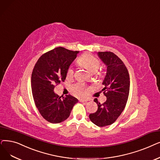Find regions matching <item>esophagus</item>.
Masks as SVG:
<instances>
[{
  "label": "esophagus",
  "mask_w": 160,
  "mask_h": 160,
  "mask_svg": "<svg viewBox=\"0 0 160 160\" xmlns=\"http://www.w3.org/2000/svg\"><path fill=\"white\" fill-rule=\"evenodd\" d=\"M89 100L88 99H80L79 100V101L80 102H87V101H88Z\"/></svg>",
  "instance_id": "34e87169"
}]
</instances>
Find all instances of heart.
Segmentation results:
<instances>
[{"mask_svg": "<svg viewBox=\"0 0 160 160\" xmlns=\"http://www.w3.org/2000/svg\"><path fill=\"white\" fill-rule=\"evenodd\" d=\"M78 63L84 67L86 69L91 73L95 74L99 67L100 63L99 60L97 59L93 55L86 53L80 57L78 60ZM73 69L72 67H70L67 71V76L68 78H71L73 75ZM73 92L78 95H84L86 94V90L84 86L82 84H78L72 87Z\"/></svg>", "mask_w": 160, "mask_h": 160, "instance_id": "heart-1", "label": "heart"}]
</instances>
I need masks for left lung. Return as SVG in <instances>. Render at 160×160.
I'll return each instance as SVG.
<instances>
[{
    "mask_svg": "<svg viewBox=\"0 0 160 160\" xmlns=\"http://www.w3.org/2000/svg\"><path fill=\"white\" fill-rule=\"evenodd\" d=\"M97 55L107 67L106 75L102 83L105 85L102 90L106 92L105 95L107 101L101 104L97 99H95L98 109L96 112L90 114L89 117L96 126L105 127L113 123L126 107L129 93L130 78L126 65L114 53L98 52Z\"/></svg>",
    "mask_w": 160,
    "mask_h": 160,
    "instance_id": "8db88e82",
    "label": "left lung"
}]
</instances>
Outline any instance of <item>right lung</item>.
Returning a JSON list of instances; mask_svg holds the SVG:
<instances>
[{"label": "right lung", "mask_w": 160, "mask_h": 160, "mask_svg": "<svg viewBox=\"0 0 160 160\" xmlns=\"http://www.w3.org/2000/svg\"><path fill=\"white\" fill-rule=\"evenodd\" d=\"M79 52L58 47L43 54L37 61L31 76L33 99L39 112L52 123L67 120L78 100L68 95L59 97L54 88L64 82L68 69Z\"/></svg>", "instance_id": "add662e5"}]
</instances>
